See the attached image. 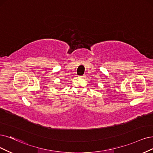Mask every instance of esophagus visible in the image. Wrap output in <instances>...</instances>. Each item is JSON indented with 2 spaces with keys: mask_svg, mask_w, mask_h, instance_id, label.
Returning a JSON list of instances; mask_svg holds the SVG:
<instances>
[{
  "mask_svg": "<svg viewBox=\"0 0 153 153\" xmlns=\"http://www.w3.org/2000/svg\"><path fill=\"white\" fill-rule=\"evenodd\" d=\"M81 77H82V78H84V77H86V75H83V76H81Z\"/></svg>",
  "mask_w": 153,
  "mask_h": 153,
  "instance_id": "34e87169",
  "label": "esophagus"
}]
</instances>
